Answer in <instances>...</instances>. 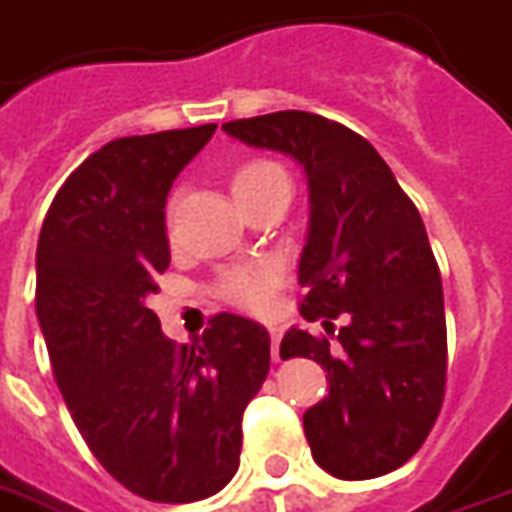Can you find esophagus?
<instances>
[{
    "mask_svg": "<svg viewBox=\"0 0 512 512\" xmlns=\"http://www.w3.org/2000/svg\"><path fill=\"white\" fill-rule=\"evenodd\" d=\"M269 336H271V358H274V361H280V336H283V330L269 328Z\"/></svg>",
    "mask_w": 512,
    "mask_h": 512,
    "instance_id": "1",
    "label": "esophagus"
}]
</instances>
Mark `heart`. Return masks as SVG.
<instances>
[{
    "label": "heart",
    "mask_w": 512,
    "mask_h": 512,
    "mask_svg": "<svg viewBox=\"0 0 512 512\" xmlns=\"http://www.w3.org/2000/svg\"><path fill=\"white\" fill-rule=\"evenodd\" d=\"M283 176L285 173L274 162H263V159L246 162V165L235 170L232 190L238 196V193H246L252 187H260V184L271 182V179H283ZM277 283H280L277 269H271V266H246V269L227 271L221 277V283H218V294L229 305H235V308L252 311V314H263V311L271 308Z\"/></svg>",
    "instance_id": "heart-1"
}]
</instances>
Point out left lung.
I'll return each instance as SVG.
<instances>
[{
  "label": "left lung",
  "mask_w": 512,
  "mask_h": 512,
  "mask_svg": "<svg viewBox=\"0 0 512 512\" xmlns=\"http://www.w3.org/2000/svg\"><path fill=\"white\" fill-rule=\"evenodd\" d=\"M224 131L291 156L308 179L300 314L325 330L342 316V347L291 328L280 356L328 370V395L302 415L316 465L336 479L401 468L446 392L443 283L420 212L367 139L319 114L274 111Z\"/></svg>",
  "instance_id": "1"
}]
</instances>
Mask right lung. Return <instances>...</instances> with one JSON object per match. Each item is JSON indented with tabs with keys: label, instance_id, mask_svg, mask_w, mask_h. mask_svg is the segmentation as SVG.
Returning a JSON list of instances; mask_svg holds the SVG:
<instances>
[{
	"label": "right lung",
	"instance_id": "1",
	"mask_svg": "<svg viewBox=\"0 0 512 512\" xmlns=\"http://www.w3.org/2000/svg\"><path fill=\"white\" fill-rule=\"evenodd\" d=\"M218 125L123 137L75 170L38 235L36 314L89 451L151 502L207 499L241 462V417L269 375V333L218 314L170 342L148 297L170 266L165 204Z\"/></svg>",
	"mask_w": 512,
	"mask_h": 512
}]
</instances>
